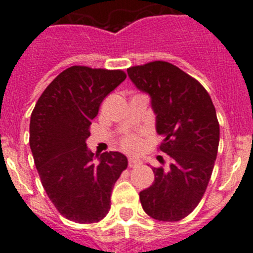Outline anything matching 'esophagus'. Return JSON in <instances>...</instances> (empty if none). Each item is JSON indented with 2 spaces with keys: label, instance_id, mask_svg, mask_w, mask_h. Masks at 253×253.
<instances>
[{
  "label": "esophagus",
  "instance_id": "1",
  "mask_svg": "<svg viewBox=\"0 0 253 253\" xmlns=\"http://www.w3.org/2000/svg\"><path fill=\"white\" fill-rule=\"evenodd\" d=\"M139 165H142V162H140L139 160H137V158H129V161H128V166L130 167H137V166H139Z\"/></svg>",
  "mask_w": 253,
  "mask_h": 253
}]
</instances>
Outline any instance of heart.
I'll return each instance as SVG.
<instances>
[{
	"label": "heart",
	"instance_id": "b5f03b06",
	"mask_svg": "<svg viewBox=\"0 0 253 253\" xmlns=\"http://www.w3.org/2000/svg\"><path fill=\"white\" fill-rule=\"evenodd\" d=\"M139 138L135 137V135H126V137L123 139V148L126 149L129 152L137 151L139 148Z\"/></svg>",
	"mask_w": 253,
	"mask_h": 253
}]
</instances>
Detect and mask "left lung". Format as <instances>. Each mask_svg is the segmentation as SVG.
Segmentation results:
<instances>
[{
  "mask_svg": "<svg viewBox=\"0 0 253 253\" xmlns=\"http://www.w3.org/2000/svg\"><path fill=\"white\" fill-rule=\"evenodd\" d=\"M134 86L151 97L160 149L167 169L153 167L154 181L139 193L143 210L153 219L177 222L200 203L214 169L219 123L209 93L195 78L167 62L128 68Z\"/></svg>",
  "mask_w": 253,
  "mask_h": 253,
  "instance_id": "left-lung-1",
  "label": "left lung"
}]
</instances>
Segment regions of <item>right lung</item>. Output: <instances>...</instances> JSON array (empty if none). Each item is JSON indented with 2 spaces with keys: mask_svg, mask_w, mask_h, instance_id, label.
Segmentation results:
<instances>
[{
  "mask_svg": "<svg viewBox=\"0 0 253 253\" xmlns=\"http://www.w3.org/2000/svg\"><path fill=\"white\" fill-rule=\"evenodd\" d=\"M125 78L123 71L69 67L50 82L31 113L29 143L35 166L50 202L69 220H101L128 166L120 152L95 156L86 144L100 104ZM96 157L99 165L93 163Z\"/></svg>",
  "mask_w": 253,
  "mask_h": 253,
  "instance_id": "1",
  "label": "right lung"
}]
</instances>
